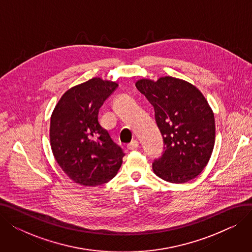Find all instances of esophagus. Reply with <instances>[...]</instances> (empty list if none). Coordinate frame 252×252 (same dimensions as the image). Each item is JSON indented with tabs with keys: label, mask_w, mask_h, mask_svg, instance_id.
Returning <instances> with one entry per match:
<instances>
[{
	"label": "esophagus",
	"mask_w": 252,
	"mask_h": 252,
	"mask_svg": "<svg viewBox=\"0 0 252 252\" xmlns=\"http://www.w3.org/2000/svg\"><path fill=\"white\" fill-rule=\"evenodd\" d=\"M138 147H139V142L136 141V140L131 141L129 144H127V146H126V148H127L128 150H135V149H137Z\"/></svg>",
	"instance_id": "34e87169"
}]
</instances>
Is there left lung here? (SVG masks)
I'll return each instance as SVG.
<instances>
[{"label":"left lung","mask_w":252,"mask_h":252,"mask_svg":"<svg viewBox=\"0 0 252 252\" xmlns=\"http://www.w3.org/2000/svg\"><path fill=\"white\" fill-rule=\"evenodd\" d=\"M136 87L154 107L163 139V152L152 163L155 175L175 184L196 178L209 160L216 138L215 115L204 96L171 76L140 79Z\"/></svg>","instance_id":"obj_1"}]
</instances>
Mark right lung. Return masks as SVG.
<instances>
[{"label": "right lung", "mask_w": 252, "mask_h": 252, "mask_svg": "<svg viewBox=\"0 0 252 252\" xmlns=\"http://www.w3.org/2000/svg\"><path fill=\"white\" fill-rule=\"evenodd\" d=\"M117 87L116 83L94 77L69 89L53 111V154L64 173L83 186L107 183L122 166L124 150L98 119L101 106Z\"/></svg>", "instance_id": "right-lung-1"}]
</instances>
